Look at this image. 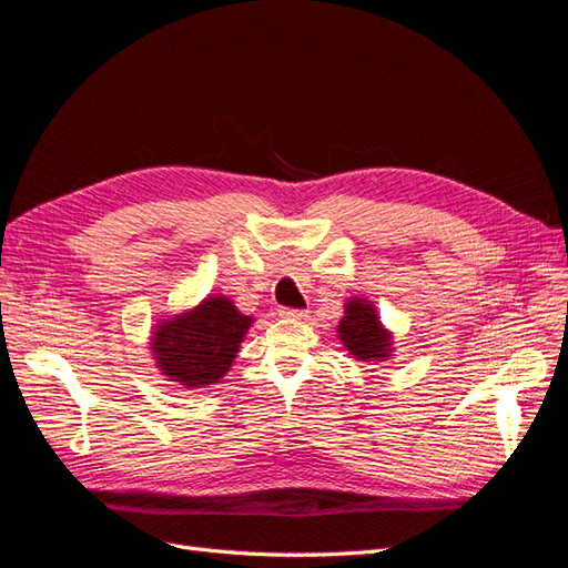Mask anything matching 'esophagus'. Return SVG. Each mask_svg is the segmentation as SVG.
I'll list each match as a JSON object with an SVG mask.
<instances>
[{
	"label": "esophagus",
	"instance_id": "obj_1",
	"mask_svg": "<svg viewBox=\"0 0 568 568\" xmlns=\"http://www.w3.org/2000/svg\"><path fill=\"white\" fill-rule=\"evenodd\" d=\"M280 317H284V320H305L307 313L305 311H296V307H282Z\"/></svg>",
	"mask_w": 568,
	"mask_h": 568
}]
</instances>
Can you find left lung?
Wrapping results in <instances>:
<instances>
[{
	"mask_svg": "<svg viewBox=\"0 0 568 568\" xmlns=\"http://www.w3.org/2000/svg\"><path fill=\"white\" fill-rule=\"evenodd\" d=\"M336 332L346 351L363 363H384L393 353V336L376 317L372 301L351 298Z\"/></svg>",
	"mask_w": 568,
	"mask_h": 568,
	"instance_id": "8db88e82",
	"label": "left lung"
}]
</instances>
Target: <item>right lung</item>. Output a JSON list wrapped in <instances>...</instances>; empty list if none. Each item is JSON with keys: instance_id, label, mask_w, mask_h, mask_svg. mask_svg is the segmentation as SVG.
Instances as JSON below:
<instances>
[{"instance_id": "obj_1", "label": "right lung", "mask_w": 568, "mask_h": 568, "mask_svg": "<svg viewBox=\"0 0 568 568\" xmlns=\"http://www.w3.org/2000/svg\"><path fill=\"white\" fill-rule=\"evenodd\" d=\"M253 317L242 315L227 296H209L196 307L161 320L151 336L156 367L184 388L217 384L242 348Z\"/></svg>"}]
</instances>
